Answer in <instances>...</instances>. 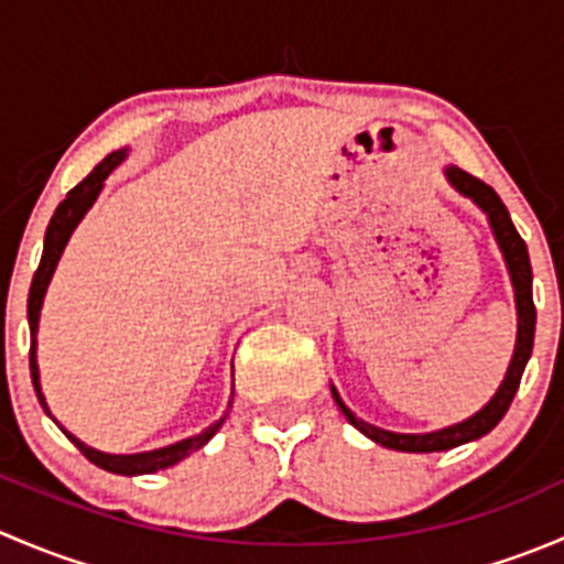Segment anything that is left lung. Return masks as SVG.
I'll list each match as a JSON object with an SVG mask.
<instances>
[{"label":"left lung","instance_id":"1","mask_svg":"<svg viewBox=\"0 0 564 564\" xmlns=\"http://www.w3.org/2000/svg\"><path fill=\"white\" fill-rule=\"evenodd\" d=\"M447 182L460 193V196L471 198L482 213L488 215V224H491L494 237H497V246L502 250L505 264H508L510 281H513L516 292V311H519V335H516V351L513 360H510L508 373H505V382L499 384L497 395L480 409V412L471 414L469 420L456 425H447L442 431H431V434H395V431L377 429V425L366 423V420L357 417L333 388V398L338 403V409L344 412V417L355 425L360 434H366L368 440H373L377 445L390 447V451L401 453H436V451H453V447L466 445L471 440H480L488 431L497 429L499 420L505 417L508 406L513 403L516 390L521 384V373H524L529 355H532L534 344V303H532V264H529L527 242L521 240V235L516 231L513 220H510L508 207L502 204V198L497 196L491 185H486L477 176L466 174L464 169L447 166L445 169Z\"/></svg>","mask_w":564,"mask_h":564}]
</instances>
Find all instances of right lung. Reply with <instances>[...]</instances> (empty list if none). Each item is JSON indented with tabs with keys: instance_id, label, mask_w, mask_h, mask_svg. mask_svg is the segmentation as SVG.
Listing matches in <instances>:
<instances>
[{
	"instance_id": "right-lung-1",
	"label": "right lung",
	"mask_w": 564,
	"mask_h": 564,
	"mask_svg": "<svg viewBox=\"0 0 564 564\" xmlns=\"http://www.w3.org/2000/svg\"><path fill=\"white\" fill-rule=\"evenodd\" d=\"M124 155H128V150H117V152H111V155H106L104 161H100L98 166L93 169V174H89L87 180H82L76 187H73L70 193H67V198L59 204V207H56L54 218H51L48 229H45L43 256H40V267H37L35 278H32L30 300H26V316H30V333H32V346H30L32 384H35L37 401H40V406L45 409V414H48V417H51V412H48V403H45V398H43V390H40L37 351H35L37 349V322H40V308H43L45 289H48L51 275H54V270H56V261H59L62 250H65L67 240H70L73 229H76L78 220L87 215V209L93 207L95 198H98V193L104 191V180L113 172V169L119 166V163L124 161ZM231 398H235V395H231ZM229 406H231V403H229ZM224 420H226V414L218 420V423H213L209 429H204L202 434L191 436V440H182V442H176V445L161 447V451L133 453V456H111V453H100V451H95V447L84 445L82 440H76V436H73L70 431L62 429L59 423H56V425H59L62 434H65L67 440H70L73 445H76L78 451L84 453V458H89L95 466H100V469L113 471V475H150V471L174 466L176 460H182L185 456H191L193 451H198V447L207 445V442L213 440L215 434H218V429L224 425Z\"/></svg>"
}]
</instances>
